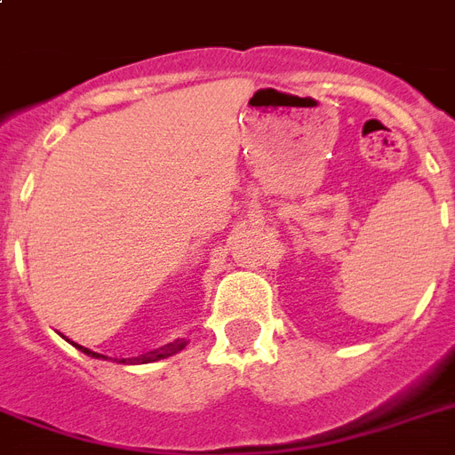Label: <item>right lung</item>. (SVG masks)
I'll return each mask as SVG.
<instances>
[{"label": "right lung", "mask_w": 455, "mask_h": 455, "mask_svg": "<svg viewBox=\"0 0 455 455\" xmlns=\"http://www.w3.org/2000/svg\"><path fill=\"white\" fill-rule=\"evenodd\" d=\"M75 345V342H73ZM186 342H172V345L163 347V349H156V352H146V354H139V356H132L130 361L123 359V363L127 361V363H151V361H157V359H164V356H172V354H177L179 349H184ZM80 352L89 354V356H96V359H103L101 354H96L92 352V349H87V347H82V345H75Z\"/></svg>", "instance_id": "add662e5"}]
</instances>
